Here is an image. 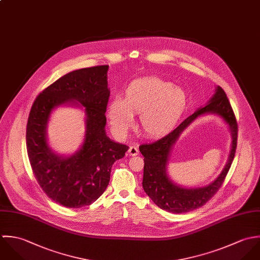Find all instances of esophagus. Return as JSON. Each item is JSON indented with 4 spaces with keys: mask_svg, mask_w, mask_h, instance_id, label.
<instances>
[{
    "mask_svg": "<svg viewBox=\"0 0 260 260\" xmlns=\"http://www.w3.org/2000/svg\"><path fill=\"white\" fill-rule=\"evenodd\" d=\"M128 155L132 156H138V155H139V149H138L137 147H134V146L129 147V149H128Z\"/></svg>",
    "mask_w": 260,
    "mask_h": 260,
    "instance_id": "esophagus-1",
    "label": "esophagus"
}]
</instances>
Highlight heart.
Returning a JSON list of instances; mask_svg holds the SVG:
<instances>
[{
  "label": "heart",
  "instance_id": "1",
  "mask_svg": "<svg viewBox=\"0 0 260 260\" xmlns=\"http://www.w3.org/2000/svg\"><path fill=\"white\" fill-rule=\"evenodd\" d=\"M187 105L183 88L157 77H144L131 82L123 99L107 105V117L112 132L123 137L140 113V127L148 137H159L174 127Z\"/></svg>",
  "mask_w": 260,
  "mask_h": 260
}]
</instances>
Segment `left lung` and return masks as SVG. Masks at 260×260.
Listing matches in <instances>:
<instances>
[{
	"label": "left lung",
	"instance_id": "1",
	"mask_svg": "<svg viewBox=\"0 0 260 260\" xmlns=\"http://www.w3.org/2000/svg\"><path fill=\"white\" fill-rule=\"evenodd\" d=\"M208 113L220 116L230 126L233 142L229 160L221 174L207 186L197 188L182 187L172 181L166 173L170 152L180 134L196 118ZM237 133V121L231 104L224 90L217 86L215 93L207 104L198 108L173 132L155 143L140 146V152L145 157L143 188L146 194L157 207L172 213H186L202 207L216 194L225 180L235 156Z\"/></svg>",
	"mask_w": 260,
	"mask_h": 260
}]
</instances>
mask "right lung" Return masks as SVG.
Returning a JSON list of instances; mask_svg holds the SVG:
<instances>
[{"label":"right lung","instance_id":"1","mask_svg":"<svg viewBox=\"0 0 260 260\" xmlns=\"http://www.w3.org/2000/svg\"><path fill=\"white\" fill-rule=\"evenodd\" d=\"M107 70L108 65H102L69 72L45 88L31 107L26 131L30 165L45 194L64 207H84L96 201L109 183L113 162L128 150L105 134L110 93ZM60 105L82 107L86 113L84 144L71 156L54 153L47 142L50 115Z\"/></svg>","mask_w":260,"mask_h":260}]
</instances>
